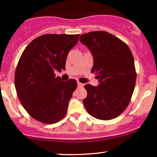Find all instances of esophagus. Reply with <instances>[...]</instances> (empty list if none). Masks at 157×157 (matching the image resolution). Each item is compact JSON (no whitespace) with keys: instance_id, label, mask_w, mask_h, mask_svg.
Masks as SVG:
<instances>
[{"instance_id":"34e87169","label":"esophagus","mask_w":157,"mask_h":157,"mask_svg":"<svg viewBox=\"0 0 157 157\" xmlns=\"http://www.w3.org/2000/svg\"><path fill=\"white\" fill-rule=\"evenodd\" d=\"M83 85L82 83H81V82H77V86L78 87H83Z\"/></svg>"}]
</instances>
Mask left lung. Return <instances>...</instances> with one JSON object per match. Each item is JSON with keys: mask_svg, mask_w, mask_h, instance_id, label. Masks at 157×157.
<instances>
[{"mask_svg": "<svg viewBox=\"0 0 157 157\" xmlns=\"http://www.w3.org/2000/svg\"><path fill=\"white\" fill-rule=\"evenodd\" d=\"M93 57L92 73L98 86L85 85L88 95L83 104L89 114L101 120L116 118L125 110L131 99L136 81L133 56L128 45L105 31L80 35Z\"/></svg>", "mask_w": 157, "mask_h": 157, "instance_id": "1", "label": "left lung"}]
</instances>
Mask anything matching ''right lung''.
I'll use <instances>...</instances> for the list:
<instances>
[{
    "instance_id": "right-lung-1",
    "label": "right lung",
    "mask_w": 157,
    "mask_h": 157,
    "mask_svg": "<svg viewBox=\"0 0 157 157\" xmlns=\"http://www.w3.org/2000/svg\"><path fill=\"white\" fill-rule=\"evenodd\" d=\"M80 35L45 34L33 40L23 51L15 71L18 98L33 118L53 124L67 114L77 81L64 82L55 71L65 69L69 51Z\"/></svg>"
}]
</instances>
